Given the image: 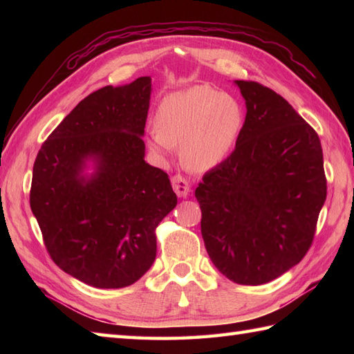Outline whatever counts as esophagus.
Listing matches in <instances>:
<instances>
[{"mask_svg": "<svg viewBox=\"0 0 354 354\" xmlns=\"http://www.w3.org/2000/svg\"><path fill=\"white\" fill-rule=\"evenodd\" d=\"M171 187H173V190H175V193L178 194L179 198H185L187 194L190 193V184L181 175L171 176Z\"/></svg>", "mask_w": 354, "mask_h": 354, "instance_id": "obj_1", "label": "esophagus"}]
</instances>
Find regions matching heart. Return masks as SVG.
<instances>
[{
    "mask_svg": "<svg viewBox=\"0 0 354 354\" xmlns=\"http://www.w3.org/2000/svg\"><path fill=\"white\" fill-rule=\"evenodd\" d=\"M156 129L147 145L156 155L181 146L187 167L205 171L222 162L242 131L243 109L228 94L198 85L164 97L156 111Z\"/></svg>",
    "mask_w": 354,
    "mask_h": 354,
    "instance_id": "1",
    "label": "heart"
}]
</instances>
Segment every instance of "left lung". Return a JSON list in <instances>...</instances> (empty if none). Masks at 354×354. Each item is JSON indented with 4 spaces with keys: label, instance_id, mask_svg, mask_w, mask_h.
Masks as SVG:
<instances>
[{
    "label": "left lung",
    "instance_id": "left-lung-1",
    "mask_svg": "<svg viewBox=\"0 0 354 354\" xmlns=\"http://www.w3.org/2000/svg\"><path fill=\"white\" fill-rule=\"evenodd\" d=\"M236 84L246 102L242 131L194 196L213 265L231 281L259 286L310 250L327 179L318 133L289 102L259 82Z\"/></svg>",
    "mask_w": 354,
    "mask_h": 354
}]
</instances>
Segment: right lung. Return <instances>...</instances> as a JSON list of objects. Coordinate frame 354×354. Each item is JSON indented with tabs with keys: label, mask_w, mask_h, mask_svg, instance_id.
<instances>
[{
	"label": "right lung",
	"mask_w": 354,
	"mask_h": 354,
	"mask_svg": "<svg viewBox=\"0 0 354 354\" xmlns=\"http://www.w3.org/2000/svg\"><path fill=\"white\" fill-rule=\"evenodd\" d=\"M150 77L85 97L44 141L30 207L51 260L99 289L133 284L156 257L155 230L176 207L164 170L145 161ZM93 157L97 170L81 176Z\"/></svg>",
	"instance_id": "1"
}]
</instances>
